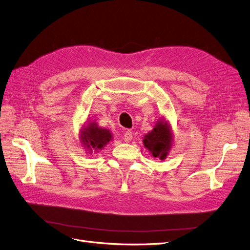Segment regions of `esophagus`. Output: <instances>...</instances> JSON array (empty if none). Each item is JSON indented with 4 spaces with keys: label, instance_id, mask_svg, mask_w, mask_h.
Here are the masks:
<instances>
[{
    "label": "esophagus",
    "instance_id": "34e87169",
    "mask_svg": "<svg viewBox=\"0 0 250 250\" xmlns=\"http://www.w3.org/2000/svg\"><path fill=\"white\" fill-rule=\"evenodd\" d=\"M132 138H133V135H132V132H131L130 130H127V131L124 133V141H125V142H127V143L131 142Z\"/></svg>",
    "mask_w": 250,
    "mask_h": 250
}]
</instances>
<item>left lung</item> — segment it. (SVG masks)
I'll return each mask as SVG.
<instances>
[{"mask_svg":"<svg viewBox=\"0 0 250 250\" xmlns=\"http://www.w3.org/2000/svg\"><path fill=\"white\" fill-rule=\"evenodd\" d=\"M143 143L153 157L162 161L167 158L173 146V132L169 121L165 118L157 120L153 129L144 135Z\"/></svg>","mask_w":250,"mask_h":250,"instance_id":"left-lung-1","label":"left lung"}]
</instances>
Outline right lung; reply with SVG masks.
<instances>
[{
  "label": "right lung",
  "mask_w": 250,
  "mask_h": 250,
  "mask_svg": "<svg viewBox=\"0 0 250 250\" xmlns=\"http://www.w3.org/2000/svg\"><path fill=\"white\" fill-rule=\"evenodd\" d=\"M112 139L110 130L99 126L96 121H86L79 130V143L86 153L99 152Z\"/></svg>",
  "instance_id": "1"
}]
</instances>
